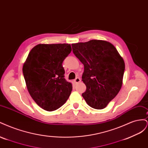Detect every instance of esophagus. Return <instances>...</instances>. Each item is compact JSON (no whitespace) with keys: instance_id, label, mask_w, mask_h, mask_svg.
I'll list each match as a JSON object with an SVG mask.
<instances>
[{"instance_id":"esophagus-1","label":"esophagus","mask_w":148,"mask_h":148,"mask_svg":"<svg viewBox=\"0 0 148 148\" xmlns=\"http://www.w3.org/2000/svg\"><path fill=\"white\" fill-rule=\"evenodd\" d=\"M74 83L75 84H77L78 83H79L80 82H81V79H80L79 78H76L75 79H74Z\"/></svg>"}]
</instances>
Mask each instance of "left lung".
I'll return each mask as SVG.
<instances>
[{
    "label": "left lung",
    "instance_id": "8db88e82",
    "mask_svg": "<svg viewBox=\"0 0 148 148\" xmlns=\"http://www.w3.org/2000/svg\"><path fill=\"white\" fill-rule=\"evenodd\" d=\"M73 52L84 65L82 96L92 108L102 109L117 95L122 85L125 62L111 43L91 40L71 44Z\"/></svg>",
    "mask_w": 148,
    "mask_h": 148
}]
</instances>
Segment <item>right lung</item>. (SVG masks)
<instances>
[{"instance_id":"obj_1","label":"right lung","mask_w":148,"mask_h":148,"mask_svg":"<svg viewBox=\"0 0 148 148\" xmlns=\"http://www.w3.org/2000/svg\"><path fill=\"white\" fill-rule=\"evenodd\" d=\"M71 51L68 44H39L29 52L23 66L28 91L42 109L53 111L63 106L72 91L64 78L62 63Z\"/></svg>"}]
</instances>
